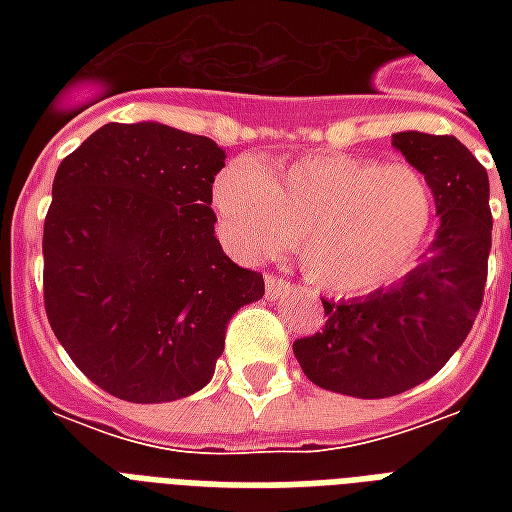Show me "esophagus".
Wrapping results in <instances>:
<instances>
[{"instance_id":"obj_1","label":"esophagus","mask_w":512,"mask_h":512,"mask_svg":"<svg viewBox=\"0 0 512 512\" xmlns=\"http://www.w3.org/2000/svg\"><path fill=\"white\" fill-rule=\"evenodd\" d=\"M287 289H289L287 279H279V276H273V273L265 276V295H268V300H279Z\"/></svg>"}]
</instances>
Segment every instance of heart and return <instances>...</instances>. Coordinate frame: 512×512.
I'll return each mask as SVG.
<instances>
[{
	"label": "heart",
	"instance_id": "obj_1",
	"mask_svg": "<svg viewBox=\"0 0 512 512\" xmlns=\"http://www.w3.org/2000/svg\"><path fill=\"white\" fill-rule=\"evenodd\" d=\"M228 247L257 260L297 244L305 279L332 295H364L414 263L436 217L428 175L409 162L316 154L284 170L231 162L212 185Z\"/></svg>",
	"mask_w": 512,
	"mask_h": 512
}]
</instances>
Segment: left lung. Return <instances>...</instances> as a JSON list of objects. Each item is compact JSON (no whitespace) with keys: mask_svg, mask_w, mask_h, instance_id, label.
<instances>
[{"mask_svg":"<svg viewBox=\"0 0 512 512\" xmlns=\"http://www.w3.org/2000/svg\"><path fill=\"white\" fill-rule=\"evenodd\" d=\"M393 146L428 175L441 225L404 279L361 300H321L324 329L292 342L305 377L342 396L388 398L430 380L465 342L484 303L489 175L454 135L396 132Z\"/></svg>","mask_w":512,"mask_h":512,"instance_id":"1","label":"left lung"}]
</instances>
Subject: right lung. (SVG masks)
Returning <instances> with one entry per match:
<instances>
[{"label":"right lung","mask_w":512,"mask_h":512,"mask_svg":"<svg viewBox=\"0 0 512 512\" xmlns=\"http://www.w3.org/2000/svg\"><path fill=\"white\" fill-rule=\"evenodd\" d=\"M215 140L167 124H103L60 162L44 217V311L98 388L132 404L201 390L225 327L265 295L215 239Z\"/></svg>","instance_id":"add662e5"}]
</instances>
